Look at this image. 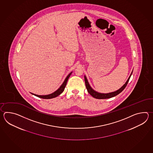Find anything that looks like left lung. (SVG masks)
<instances>
[{
    "label": "left lung",
    "instance_id": "8db88e82",
    "mask_svg": "<svg viewBox=\"0 0 153 153\" xmlns=\"http://www.w3.org/2000/svg\"><path fill=\"white\" fill-rule=\"evenodd\" d=\"M132 73V72L131 73L130 77L127 79V81L126 82V83L120 89H119L117 91H115V92H111V93H109V94H101V93H98L97 92L94 91L91 88L90 85H89L88 82L87 78L85 76V82L86 88L87 90H88V92L91 94L93 97L95 98H97V99H107V98L113 97L114 96H117V94H119L120 92H121L122 91L124 90L125 88H126V85H127V83H128V82L129 80H130V78L131 77V76Z\"/></svg>",
    "mask_w": 153,
    "mask_h": 153
}]
</instances>
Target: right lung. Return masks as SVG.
Returning <instances> with one entry per match:
<instances>
[{"mask_svg":"<svg viewBox=\"0 0 153 153\" xmlns=\"http://www.w3.org/2000/svg\"><path fill=\"white\" fill-rule=\"evenodd\" d=\"M72 72H71L70 74H69V75L67 76V78H65V80L63 82V83L62 84V85L59 87V89L57 90H56L55 92H54L53 93H52L51 94H48V95H44V96H41V95H38V94H34L31 93L32 94H34V96H36V97H38L41 98H44V99H51V98H53L56 97L57 96H58L59 95L62 94L63 91H64L65 88V86L67 85V82L68 80L69 76L71 75Z\"/></svg>","mask_w":153,"mask_h":153,"instance_id":"add662e5","label":"right lung"}]
</instances>
